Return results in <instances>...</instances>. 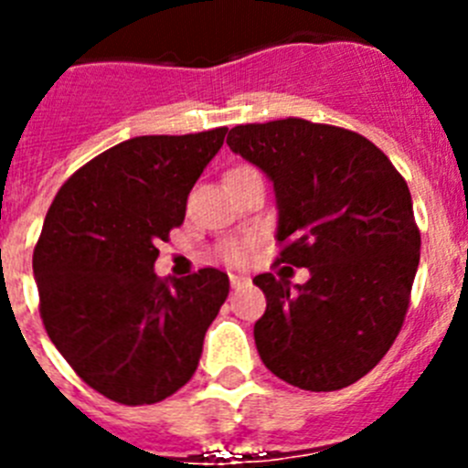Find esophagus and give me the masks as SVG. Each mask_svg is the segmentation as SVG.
<instances>
[{"label":"esophagus","instance_id":"34e87169","mask_svg":"<svg viewBox=\"0 0 468 468\" xmlns=\"http://www.w3.org/2000/svg\"><path fill=\"white\" fill-rule=\"evenodd\" d=\"M229 283H231V288H243L246 283H250V279L243 274H229Z\"/></svg>","mask_w":468,"mask_h":468}]
</instances>
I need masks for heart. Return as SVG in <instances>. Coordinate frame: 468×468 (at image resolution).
<instances>
[{
    "label": "heart",
    "instance_id": "heart-1",
    "mask_svg": "<svg viewBox=\"0 0 468 468\" xmlns=\"http://www.w3.org/2000/svg\"><path fill=\"white\" fill-rule=\"evenodd\" d=\"M248 173H255V168L237 166L227 173V177H241V176H248ZM253 246H255V239L250 237L225 241L220 246V258L225 260L227 264H243L248 260V255H250V250H253Z\"/></svg>",
    "mask_w": 468,
    "mask_h": 468
}]
</instances>
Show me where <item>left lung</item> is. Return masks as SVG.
<instances>
[{
    "mask_svg": "<svg viewBox=\"0 0 468 468\" xmlns=\"http://www.w3.org/2000/svg\"><path fill=\"white\" fill-rule=\"evenodd\" d=\"M231 152L274 183L281 253L309 281L258 274L267 297L255 346L276 378L307 391L358 382L394 345L420 264L410 189L379 147L307 119L234 126Z\"/></svg>",
    "mask_w": 468,
    "mask_h": 468,
    "instance_id": "obj_1",
    "label": "left lung"
}]
</instances>
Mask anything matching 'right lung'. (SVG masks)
I'll return each instance as SVG.
<instances>
[{"label":"right lung","instance_id":"add662e5","mask_svg":"<svg viewBox=\"0 0 468 468\" xmlns=\"http://www.w3.org/2000/svg\"><path fill=\"white\" fill-rule=\"evenodd\" d=\"M225 133L123 140L74 173L48 208L32 258L41 321L74 373L110 400L152 405L185 387L229 295V276L213 267L154 274L156 246L183 225Z\"/></svg>","mask_w":468,"mask_h":468}]
</instances>
